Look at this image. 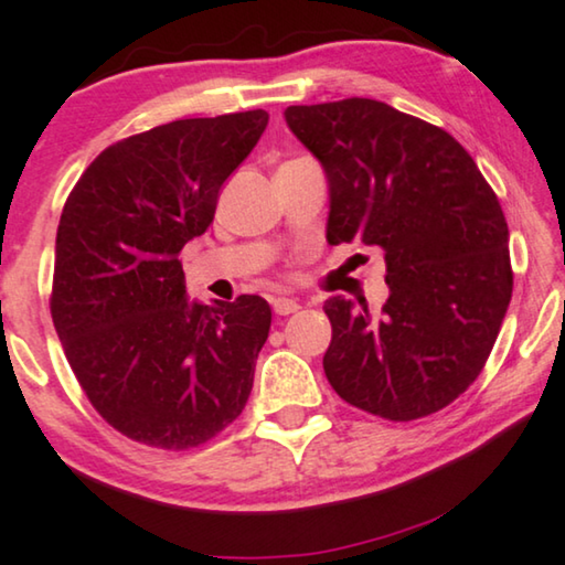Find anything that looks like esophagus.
<instances>
[{
  "instance_id": "1",
  "label": "esophagus",
  "mask_w": 565,
  "mask_h": 565,
  "mask_svg": "<svg viewBox=\"0 0 565 565\" xmlns=\"http://www.w3.org/2000/svg\"><path fill=\"white\" fill-rule=\"evenodd\" d=\"M271 307H274L276 315L286 317V315H294V311L299 309V301L291 299V297H274L271 299Z\"/></svg>"
}]
</instances>
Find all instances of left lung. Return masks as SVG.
<instances>
[{
	"label": "left lung",
	"mask_w": 565,
	"mask_h": 565,
	"mask_svg": "<svg viewBox=\"0 0 565 565\" xmlns=\"http://www.w3.org/2000/svg\"><path fill=\"white\" fill-rule=\"evenodd\" d=\"M322 164L327 241L377 246L388 299L332 297L324 373L350 406L388 420L436 414L490 358L512 297L500 200L451 134L373 98L289 106Z\"/></svg>",
	"instance_id": "8db88e82"
}]
</instances>
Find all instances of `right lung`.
<instances>
[{
    "instance_id": "1",
    "label": "right lung",
    "mask_w": 565,
    "mask_h": 565,
    "mask_svg": "<svg viewBox=\"0 0 565 565\" xmlns=\"http://www.w3.org/2000/svg\"><path fill=\"white\" fill-rule=\"evenodd\" d=\"M266 124L256 108L154 126L100 151L65 202L50 311L88 401L134 441L205 444L254 388L271 307L256 294L190 301L177 256Z\"/></svg>"
}]
</instances>
